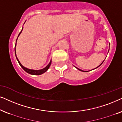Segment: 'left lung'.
Listing matches in <instances>:
<instances>
[{
	"label": "left lung",
	"instance_id": "8db88e82",
	"mask_svg": "<svg viewBox=\"0 0 122 122\" xmlns=\"http://www.w3.org/2000/svg\"><path fill=\"white\" fill-rule=\"evenodd\" d=\"M104 61H103V62H102V64H100L99 66H98V67H96V68H95V69H97V68H98V67H99V66H100V65H102V64H103V62H104ZM76 69H78V70H80V71H83V72H87V71H83V70H81V69H79V68H77V67H76Z\"/></svg>",
	"mask_w": 122,
	"mask_h": 122
}]
</instances>
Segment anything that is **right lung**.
Wrapping results in <instances>:
<instances>
[{"instance_id": "obj_1", "label": "right lung", "mask_w": 122, "mask_h": 122, "mask_svg": "<svg viewBox=\"0 0 122 122\" xmlns=\"http://www.w3.org/2000/svg\"><path fill=\"white\" fill-rule=\"evenodd\" d=\"M23 28H22V30H21V32H20V33H19L18 37H19V36L20 35V34L21 33V32H22V30H23ZM17 39H18V38H17ZM17 40H16V43H15V56H16V58H17V60L19 64L20 65V66H21V67H22V69H23L25 71V72H27V73H28V74H31V75H41L42 74H43V73H45V72H46V71L48 70V69H49L50 65H51V61H50V63H49V64H48V65L46 66V67H45V68H43V69H42L41 70H32V69H27V68L24 67V66H23L22 65L20 64V62H19V61L18 60V59L17 56H16V53H15V46H16V43H17Z\"/></svg>"}]
</instances>
